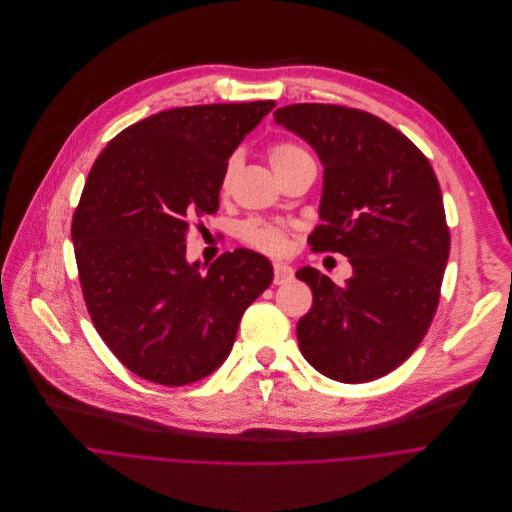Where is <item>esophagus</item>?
<instances>
[{
  "label": "esophagus",
  "mask_w": 512,
  "mask_h": 512,
  "mask_svg": "<svg viewBox=\"0 0 512 512\" xmlns=\"http://www.w3.org/2000/svg\"><path fill=\"white\" fill-rule=\"evenodd\" d=\"M294 276V270L284 262H274V284H284Z\"/></svg>",
  "instance_id": "obj_1"
}]
</instances>
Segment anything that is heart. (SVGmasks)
<instances>
[{
	"label": "heart",
	"mask_w": 512,
	"mask_h": 512,
	"mask_svg": "<svg viewBox=\"0 0 512 512\" xmlns=\"http://www.w3.org/2000/svg\"><path fill=\"white\" fill-rule=\"evenodd\" d=\"M309 153H306L302 147L298 145H292V143H278L274 145L270 151H268V159L274 167V171H282L284 167H288L290 163L298 161L300 157H306ZM232 171H234V163H230L226 167V173H224V183L230 181L232 177ZM242 238L262 250V252H270V254H276L284 248V232L274 226V224H268V222H262V220H250L242 226Z\"/></svg>",
	"instance_id": "b5f03b06"
}]
</instances>
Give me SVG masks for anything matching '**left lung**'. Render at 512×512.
<instances>
[{"instance_id":"8db88e82","label":"left lung","mask_w":512,"mask_h":512,"mask_svg":"<svg viewBox=\"0 0 512 512\" xmlns=\"http://www.w3.org/2000/svg\"><path fill=\"white\" fill-rule=\"evenodd\" d=\"M274 121L325 167L311 250L353 266L345 284L311 266L296 272L313 290L296 325L300 353L341 383L383 377L418 349L438 309L450 230L436 173L410 139L365 111L304 102L276 109Z\"/></svg>"}]
</instances>
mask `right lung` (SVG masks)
<instances>
[{
  "instance_id": "1",
  "label": "right lung",
  "mask_w": 512,
  "mask_h": 512,
  "mask_svg": "<svg viewBox=\"0 0 512 512\" xmlns=\"http://www.w3.org/2000/svg\"><path fill=\"white\" fill-rule=\"evenodd\" d=\"M274 100L179 107L121 131L96 157L72 218L88 315L135 375L177 387L230 355L272 264L246 248L208 272L185 260L193 218L216 214L228 159Z\"/></svg>"
}]
</instances>
